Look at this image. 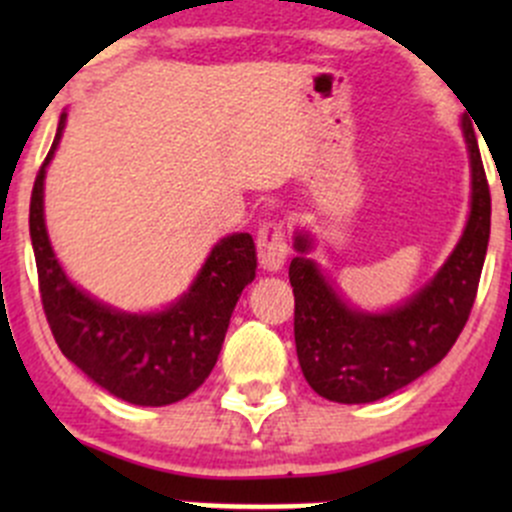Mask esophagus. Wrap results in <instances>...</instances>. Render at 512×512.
I'll use <instances>...</instances> for the list:
<instances>
[{
	"mask_svg": "<svg viewBox=\"0 0 512 512\" xmlns=\"http://www.w3.org/2000/svg\"><path fill=\"white\" fill-rule=\"evenodd\" d=\"M287 237L280 223H267L257 232V255H260L262 270L280 272L287 262Z\"/></svg>",
	"mask_w": 512,
	"mask_h": 512,
	"instance_id": "esophagus-1",
	"label": "esophagus"
}]
</instances>
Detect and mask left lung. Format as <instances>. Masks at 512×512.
<instances>
[{
    "label": "left lung",
    "instance_id": "left-lung-1",
    "mask_svg": "<svg viewBox=\"0 0 512 512\" xmlns=\"http://www.w3.org/2000/svg\"><path fill=\"white\" fill-rule=\"evenodd\" d=\"M461 128L471 160L466 227L441 270L401 304L352 307L309 257L314 237L294 232V344L304 379L324 399L371 404L404 389L451 352L466 327L488 250L490 190L471 121L463 118Z\"/></svg>",
    "mask_w": 512,
    "mask_h": 512
}]
</instances>
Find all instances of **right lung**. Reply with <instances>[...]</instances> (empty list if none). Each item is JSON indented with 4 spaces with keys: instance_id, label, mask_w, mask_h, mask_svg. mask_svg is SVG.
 <instances>
[{
    "instance_id": "1",
    "label": "right lung",
    "mask_w": 512,
    "mask_h": 512,
    "mask_svg": "<svg viewBox=\"0 0 512 512\" xmlns=\"http://www.w3.org/2000/svg\"><path fill=\"white\" fill-rule=\"evenodd\" d=\"M34 180L29 235L39 272L41 304L61 354L108 394L136 406H168L193 394L210 376L242 289L255 280L250 232L215 242L190 287L158 312H123L76 287L61 267L44 220V178L61 133Z\"/></svg>"
}]
</instances>
